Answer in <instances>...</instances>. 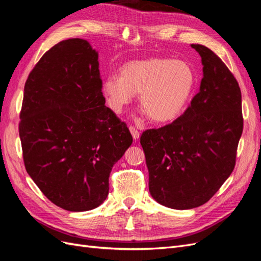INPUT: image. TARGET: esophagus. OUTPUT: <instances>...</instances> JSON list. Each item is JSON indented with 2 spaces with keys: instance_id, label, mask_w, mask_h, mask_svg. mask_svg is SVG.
<instances>
[{
  "instance_id": "1",
  "label": "esophagus",
  "mask_w": 261,
  "mask_h": 261,
  "mask_svg": "<svg viewBox=\"0 0 261 261\" xmlns=\"http://www.w3.org/2000/svg\"><path fill=\"white\" fill-rule=\"evenodd\" d=\"M129 132H130L134 139L137 140L139 138V132L135 127H134V126H129Z\"/></svg>"
}]
</instances>
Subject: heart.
I'll use <instances>...</instances> for the list:
<instances>
[{"label":"heart","instance_id":"1","mask_svg":"<svg viewBox=\"0 0 261 261\" xmlns=\"http://www.w3.org/2000/svg\"><path fill=\"white\" fill-rule=\"evenodd\" d=\"M195 74L183 61L151 58L132 61L120 68V75L102 83L110 109L122 113L139 93V105L152 121H174L185 110L195 87Z\"/></svg>","mask_w":261,"mask_h":261}]
</instances>
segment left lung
Here are the masks:
<instances>
[{
	"label": "left lung",
	"mask_w": 261,
	"mask_h": 261,
	"mask_svg": "<svg viewBox=\"0 0 261 261\" xmlns=\"http://www.w3.org/2000/svg\"><path fill=\"white\" fill-rule=\"evenodd\" d=\"M202 80L191 106L173 123L140 137L149 192L162 206L186 210L206 203L231 175L243 133L242 93L233 74L207 46Z\"/></svg>",
	"instance_id": "1"
}]
</instances>
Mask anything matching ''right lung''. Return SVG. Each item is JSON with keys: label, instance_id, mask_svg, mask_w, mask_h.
<instances>
[{"label": "right lung", "instance_id": "add662e5", "mask_svg": "<svg viewBox=\"0 0 261 261\" xmlns=\"http://www.w3.org/2000/svg\"><path fill=\"white\" fill-rule=\"evenodd\" d=\"M98 57L84 39L61 41L23 88L19 137L27 173L46 198L73 212L107 199L110 173L133 143L105 106Z\"/></svg>", "mask_w": 261, "mask_h": 261}]
</instances>
